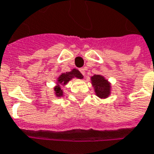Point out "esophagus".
<instances>
[{
  "instance_id": "esophagus-1",
  "label": "esophagus",
  "mask_w": 154,
  "mask_h": 154,
  "mask_svg": "<svg viewBox=\"0 0 154 154\" xmlns=\"http://www.w3.org/2000/svg\"><path fill=\"white\" fill-rule=\"evenodd\" d=\"M79 71H80L81 73L82 74L83 76H85V73H86V72H85V69H83V68H81V69L79 70Z\"/></svg>"
}]
</instances>
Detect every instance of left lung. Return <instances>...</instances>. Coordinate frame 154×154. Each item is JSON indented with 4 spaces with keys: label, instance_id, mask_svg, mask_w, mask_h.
Instances as JSON below:
<instances>
[{
    "label": "left lung",
    "instance_id": "left-lung-1",
    "mask_svg": "<svg viewBox=\"0 0 154 154\" xmlns=\"http://www.w3.org/2000/svg\"><path fill=\"white\" fill-rule=\"evenodd\" d=\"M92 84L96 95L100 98H107L111 93L110 82L101 75H94L91 77Z\"/></svg>",
    "mask_w": 154,
    "mask_h": 154
}]
</instances>
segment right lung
<instances>
[{"label":"right lung","mask_w":154,"mask_h":154,"mask_svg":"<svg viewBox=\"0 0 154 154\" xmlns=\"http://www.w3.org/2000/svg\"><path fill=\"white\" fill-rule=\"evenodd\" d=\"M73 77H77L79 79H82L83 76L82 75L80 72L77 69H72L71 72H63L57 78V86L54 88V92L55 95L57 97H62L63 96V91L62 89V86L64 87L65 85L72 80Z\"/></svg>","instance_id":"1"}]
</instances>
